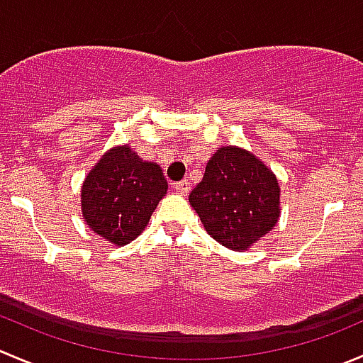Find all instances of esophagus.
Masks as SVG:
<instances>
[{
    "label": "esophagus",
    "instance_id": "34e87169",
    "mask_svg": "<svg viewBox=\"0 0 363 363\" xmlns=\"http://www.w3.org/2000/svg\"><path fill=\"white\" fill-rule=\"evenodd\" d=\"M174 189L179 193V195L186 196V195H188V193H189V182H188V181L177 182V184H174Z\"/></svg>",
    "mask_w": 363,
    "mask_h": 363
}]
</instances>
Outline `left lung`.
Returning a JSON list of instances; mask_svg holds the SVG:
<instances>
[{
	"instance_id": "8db88e82",
	"label": "left lung",
	"mask_w": 363,
	"mask_h": 363,
	"mask_svg": "<svg viewBox=\"0 0 363 363\" xmlns=\"http://www.w3.org/2000/svg\"><path fill=\"white\" fill-rule=\"evenodd\" d=\"M189 203L211 238L245 252L279 221V179L250 150L220 147L189 193Z\"/></svg>"
}]
</instances>
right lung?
Masks as SVG:
<instances>
[{
  "mask_svg": "<svg viewBox=\"0 0 363 363\" xmlns=\"http://www.w3.org/2000/svg\"><path fill=\"white\" fill-rule=\"evenodd\" d=\"M167 191L160 164L143 161L129 143L115 145L84 177L81 214L90 230L111 245L124 246L145 230Z\"/></svg>",
  "mask_w": 363,
  "mask_h": 363,
  "instance_id": "right-lung-1",
  "label": "right lung"
}]
</instances>
